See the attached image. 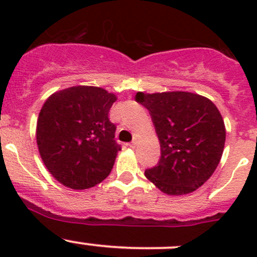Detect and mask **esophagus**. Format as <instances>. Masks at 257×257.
Wrapping results in <instances>:
<instances>
[{"mask_svg":"<svg viewBox=\"0 0 257 257\" xmlns=\"http://www.w3.org/2000/svg\"><path fill=\"white\" fill-rule=\"evenodd\" d=\"M138 143H139V139H138V137H134L133 142H132V143L129 144V147H132V148H136L137 145H138Z\"/></svg>","mask_w":257,"mask_h":257,"instance_id":"1","label":"esophagus"}]
</instances>
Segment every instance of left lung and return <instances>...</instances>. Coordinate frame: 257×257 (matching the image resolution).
Instances as JSON below:
<instances>
[{
	"label": "left lung",
	"instance_id": "left-lung-1",
	"mask_svg": "<svg viewBox=\"0 0 257 257\" xmlns=\"http://www.w3.org/2000/svg\"><path fill=\"white\" fill-rule=\"evenodd\" d=\"M136 100L149 110L160 142L159 162L145 177L168 195L196 190L221 159L226 132L219 109L189 92H138Z\"/></svg>",
	"mask_w": 257,
	"mask_h": 257
}]
</instances>
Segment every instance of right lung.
I'll use <instances>...</instances> for the list:
<instances>
[{
    "label": "right lung",
    "instance_id": "right-lung-1",
    "mask_svg": "<svg viewBox=\"0 0 257 257\" xmlns=\"http://www.w3.org/2000/svg\"><path fill=\"white\" fill-rule=\"evenodd\" d=\"M116 100L98 87L78 85L54 93L38 115L37 138L48 172L64 186L92 188L112 172L121 149L108 118Z\"/></svg>",
    "mask_w": 257,
    "mask_h": 257
}]
</instances>
